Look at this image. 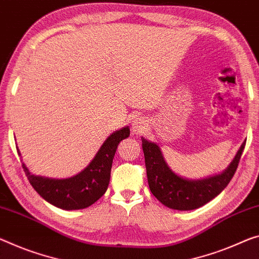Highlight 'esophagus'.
I'll list each match as a JSON object with an SVG mask.
<instances>
[{
    "instance_id": "1",
    "label": "esophagus",
    "mask_w": 259,
    "mask_h": 259,
    "mask_svg": "<svg viewBox=\"0 0 259 259\" xmlns=\"http://www.w3.org/2000/svg\"><path fill=\"white\" fill-rule=\"evenodd\" d=\"M147 130V122L143 118H135L132 124V131L134 134H141Z\"/></svg>"
}]
</instances>
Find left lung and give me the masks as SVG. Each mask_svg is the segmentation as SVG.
Listing matches in <instances>:
<instances>
[{
  "label": "left lung",
  "mask_w": 259,
  "mask_h": 259,
  "mask_svg": "<svg viewBox=\"0 0 259 259\" xmlns=\"http://www.w3.org/2000/svg\"><path fill=\"white\" fill-rule=\"evenodd\" d=\"M141 140L150 191L166 207L178 210L199 208L221 193L232 181L245 146V142L242 143L233 162L222 174L205 180L190 181L177 176L169 168L156 143L143 138Z\"/></svg>",
  "instance_id": "left-lung-1"
}]
</instances>
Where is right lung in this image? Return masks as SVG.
<instances>
[{"mask_svg": "<svg viewBox=\"0 0 259 259\" xmlns=\"http://www.w3.org/2000/svg\"><path fill=\"white\" fill-rule=\"evenodd\" d=\"M128 137V127L116 131L104 141L96 156L84 170L66 180L35 176L24 163L22 166L30 184L47 202L66 210L82 209L89 207L106 192L118 145ZM17 152L21 155L18 149Z\"/></svg>", "mask_w": 259, "mask_h": 259, "instance_id": "obj_1", "label": "right lung"}]
</instances>
